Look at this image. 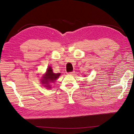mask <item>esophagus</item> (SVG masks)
<instances>
[{"label": "esophagus", "mask_w": 134, "mask_h": 134, "mask_svg": "<svg viewBox=\"0 0 134 134\" xmlns=\"http://www.w3.org/2000/svg\"><path fill=\"white\" fill-rule=\"evenodd\" d=\"M75 74V72L74 71H72V72H68V74H69V75H74Z\"/></svg>", "instance_id": "34e87169"}]
</instances>
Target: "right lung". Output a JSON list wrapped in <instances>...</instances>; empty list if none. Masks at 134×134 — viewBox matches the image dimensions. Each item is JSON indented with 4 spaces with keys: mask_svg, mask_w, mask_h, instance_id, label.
<instances>
[{
    "mask_svg": "<svg viewBox=\"0 0 134 134\" xmlns=\"http://www.w3.org/2000/svg\"><path fill=\"white\" fill-rule=\"evenodd\" d=\"M60 75V73H54L52 70V69L50 66L48 67L47 68V70L46 71V74L44 75V76L43 77V79H42V83L43 84H47L46 85H44L45 86H49V85H48V84H49V83L52 82L54 83L55 82V81L56 79H57L59 76ZM50 88V87H49Z\"/></svg>",
    "mask_w": 134,
    "mask_h": 134,
    "instance_id": "1",
    "label": "right lung"
}]
</instances>
